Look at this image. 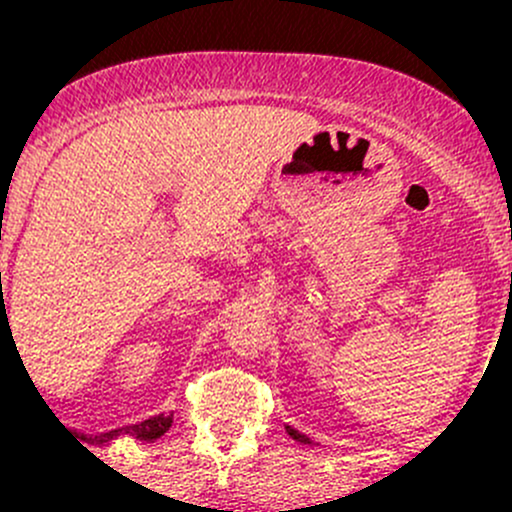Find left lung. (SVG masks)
<instances>
[{"label":"left lung","mask_w":512,"mask_h":512,"mask_svg":"<svg viewBox=\"0 0 512 512\" xmlns=\"http://www.w3.org/2000/svg\"><path fill=\"white\" fill-rule=\"evenodd\" d=\"M286 433H289V436L296 440V443H303V445H310V438L308 436H303V433H298L296 428H291V426H286Z\"/></svg>","instance_id":"8db88e82"}]
</instances>
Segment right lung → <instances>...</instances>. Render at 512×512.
<instances>
[{"label": "right lung", "instance_id": "right-lung-1", "mask_svg": "<svg viewBox=\"0 0 512 512\" xmlns=\"http://www.w3.org/2000/svg\"><path fill=\"white\" fill-rule=\"evenodd\" d=\"M170 426H173V414H156V416H149V419H144V421H137V424L113 428V431L93 433V436H81V440H86V443H91V445H103V443H110V440H115L120 436H132L137 440H146V443H151V440L161 438ZM76 436H79V433H76Z\"/></svg>", "mask_w": 512, "mask_h": 512}]
</instances>
